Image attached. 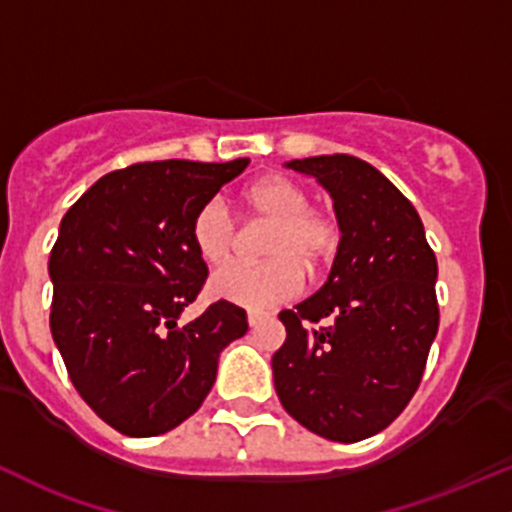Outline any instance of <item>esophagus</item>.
<instances>
[{
	"label": "esophagus",
	"instance_id": "esophagus-1",
	"mask_svg": "<svg viewBox=\"0 0 512 512\" xmlns=\"http://www.w3.org/2000/svg\"><path fill=\"white\" fill-rule=\"evenodd\" d=\"M265 318L267 316L262 311H250L247 313V325H250V328H257V325H260Z\"/></svg>",
	"mask_w": 512,
	"mask_h": 512
}]
</instances>
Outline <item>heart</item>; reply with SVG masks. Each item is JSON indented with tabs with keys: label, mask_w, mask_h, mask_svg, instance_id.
Returning <instances> with one entry per match:
<instances>
[{
	"label": "heart",
	"mask_w": 512,
	"mask_h": 512,
	"mask_svg": "<svg viewBox=\"0 0 512 512\" xmlns=\"http://www.w3.org/2000/svg\"><path fill=\"white\" fill-rule=\"evenodd\" d=\"M240 206L255 221L269 223L260 245L265 262L218 269L209 284L211 294L255 311L299 296L303 272H318L340 243L335 216L311 204L308 189L282 172L252 179L240 192ZM189 238L206 265H223L235 247V221L226 204L218 199L201 204L189 223Z\"/></svg>",
	"instance_id": "obj_1"
}]
</instances>
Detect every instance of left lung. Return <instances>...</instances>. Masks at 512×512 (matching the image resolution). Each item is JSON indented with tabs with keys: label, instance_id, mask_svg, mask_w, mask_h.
Here are the masks:
<instances>
[{
	"label": "left lung",
	"instance_id": "1",
	"mask_svg": "<svg viewBox=\"0 0 512 512\" xmlns=\"http://www.w3.org/2000/svg\"><path fill=\"white\" fill-rule=\"evenodd\" d=\"M335 201L342 238L311 299L279 313L274 386L291 418L333 442L389 428L423 379L440 325L435 252L411 201L352 155L291 160Z\"/></svg>",
	"mask_w": 512,
	"mask_h": 512
}]
</instances>
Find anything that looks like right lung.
<instances>
[{"mask_svg":"<svg viewBox=\"0 0 512 512\" xmlns=\"http://www.w3.org/2000/svg\"><path fill=\"white\" fill-rule=\"evenodd\" d=\"M247 162H136L104 174L60 223L50 333L72 386L121 435H162L199 411L221 350L247 333L228 301L179 320L209 277L192 216Z\"/></svg>","mask_w":512,"mask_h":512,"instance_id":"add662e5","label":"right lung"}]
</instances>
